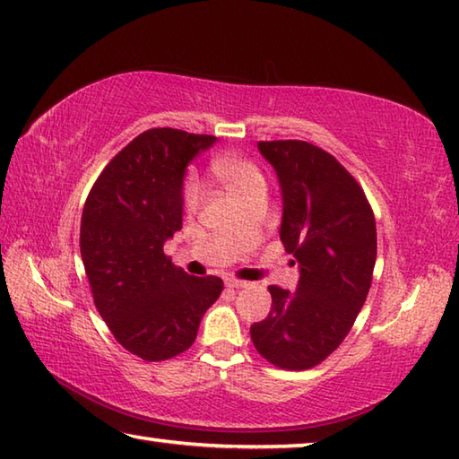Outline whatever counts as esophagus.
<instances>
[{
  "label": "esophagus",
  "instance_id": "1",
  "mask_svg": "<svg viewBox=\"0 0 459 459\" xmlns=\"http://www.w3.org/2000/svg\"><path fill=\"white\" fill-rule=\"evenodd\" d=\"M247 281H244V280H233V278H230V280H226V288H230V290H241V288H247Z\"/></svg>",
  "mask_w": 459,
  "mask_h": 459
}]
</instances>
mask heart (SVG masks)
Segmentation results:
<instances>
[{"instance_id":"obj_1","label":"heart","mask_w":459,"mask_h":459,"mask_svg":"<svg viewBox=\"0 0 459 459\" xmlns=\"http://www.w3.org/2000/svg\"><path fill=\"white\" fill-rule=\"evenodd\" d=\"M213 176L221 181V186L236 197L239 202L241 197H246L249 192H254L255 187H265V181L262 171L257 169L255 163L244 158H233V155H226V158H218L212 163ZM204 200V189L197 181H189L184 192V204L189 212L197 210V205Z\"/></svg>"}]
</instances>
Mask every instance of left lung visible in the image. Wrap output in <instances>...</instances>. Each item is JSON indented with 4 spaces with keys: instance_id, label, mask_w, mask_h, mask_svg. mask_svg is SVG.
Returning a JSON list of instances; mask_svg holds the SVG:
<instances>
[{
    "instance_id": "obj_1",
    "label": "left lung",
    "mask_w": 459,
    "mask_h": 459,
    "mask_svg": "<svg viewBox=\"0 0 459 459\" xmlns=\"http://www.w3.org/2000/svg\"><path fill=\"white\" fill-rule=\"evenodd\" d=\"M280 179V238L299 265L298 288L270 285L272 309L249 327L255 350L281 369H309L343 342L376 265L374 212L332 153L299 140L259 142Z\"/></svg>"
}]
</instances>
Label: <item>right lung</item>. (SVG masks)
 Instances as JSON below:
<instances>
[{"label": "right lung", "mask_w": 459, "mask_h": 459, "mask_svg": "<svg viewBox=\"0 0 459 459\" xmlns=\"http://www.w3.org/2000/svg\"><path fill=\"white\" fill-rule=\"evenodd\" d=\"M215 140L148 129L108 163L83 205L80 249L93 304L116 340L145 361L186 351L223 290L215 275L194 278L163 254L181 230L187 163Z\"/></svg>", "instance_id": "add662e5"}]
</instances>
